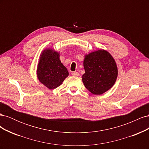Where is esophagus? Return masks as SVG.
<instances>
[{
  "instance_id": "34e87169",
  "label": "esophagus",
  "mask_w": 149,
  "mask_h": 149,
  "mask_svg": "<svg viewBox=\"0 0 149 149\" xmlns=\"http://www.w3.org/2000/svg\"><path fill=\"white\" fill-rule=\"evenodd\" d=\"M71 74L73 76H79V73H78V72H76V71H73L71 73Z\"/></svg>"
}]
</instances>
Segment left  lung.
<instances>
[{
    "label": "left lung",
    "instance_id": "left-lung-1",
    "mask_svg": "<svg viewBox=\"0 0 149 149\" xmlns=\"http://www.w3.org/2000/svg\"><path fill=\"white\" fill-rule=\"evenodd\" d=\"M83 82L89 91L100 95L111 89L118 77L114 58L106 50H97L85 56Z\"/></svg>",
    "mask_w": 149,
    "mask_h": 149
}]
</instances>
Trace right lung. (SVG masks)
I'll list each match as a JSON object with an SVG mask.
<instances>
[{
    "instance_id": "right-lung-1",
    "label": "right lung",
    "mask_w": 149,
    "mask_h": 149,
    "mask_svg": "<svg viewBox=\"0 0 149 149\" xmlns=\"http://www.w3.org/2000/svg\"><path fill=\"white\" fill-rule=\"evenodd\" d=\"M37 72L40 81L49 89L60 86L69 74L66 68L61 63L59 53L49 49L42 53Z\"/></svg>"
}]
</instances>
